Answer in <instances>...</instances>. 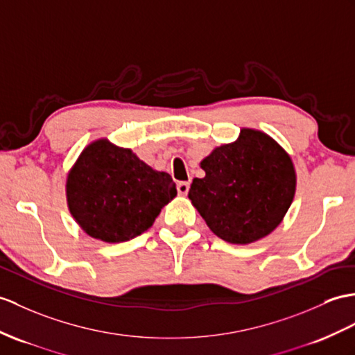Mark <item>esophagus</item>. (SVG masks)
Returning a JSON list of instances; mask_svg holds the SVG:
<instances>
[{
  "label": "esophagus",
  "instance_id": "obj_1",
  "mask_svg": "<svg viewBox=\"0 0 355 355\" xmlns=\"http://www.w3.org/2000/svg\"><path fill=\"white\" fill-rule=\"evenodd\" d=\"M176 188H178L179 196H187L188 194V189H189V184L188 182H179L176 185Z\"/></svg>",
  "mask_w": 355,
  "mask_h": 355
}]
</instances>
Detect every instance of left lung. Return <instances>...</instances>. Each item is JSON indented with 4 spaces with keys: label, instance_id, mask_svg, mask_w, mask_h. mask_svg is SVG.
Wrapping results in <instances>:
<instances>
[{
    "label": "left lung",
    "instance_id": "obj_1",
    "mask_svg": "<svg viewBox=\"0 0 355 355\" xmlns=\"http://www.w3.org/2000/svg\"><path fill=\"white\" fill-rule=\"evenodd\" d=\"M193 179L188 197L215 235L252 244L279 226L297 189L291 155L263 131L243 128L235 141L215 148Z\"/></svg>",
    "mask_w": 355,
    "mask_h": 355
}]
</instances>
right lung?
Here are the masks:
<instances>
[{"instance_id": "obj_1", "label": "right lung", "mask_w": 355, "mask_h": 355, "mask_svg": "<svg viewBox=\"0 0 355 355\" xmlns=\"http://www.w3.org/2000/svg\"><path fill=\"white\" fill-rule=\"evenodd\" d=\"M176 194L168 173L108 138L85 146L66 178L69 212L89 236L108 244L141 235Z\"/></svg>"}]
</instances>
